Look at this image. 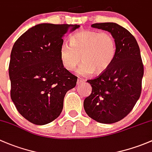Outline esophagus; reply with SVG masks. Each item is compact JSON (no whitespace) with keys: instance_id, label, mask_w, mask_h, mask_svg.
Returning <instances> with one entry per match:
<instances>
[{"instance_id":"obj_1","label":"esophagus","mask_w":152,"mask_h":152,"mask_svg":"<svg viewBox=\"0 0 152 152\" xmlns=\"http://www.w3.org/2000/svg\"><path fill=\"white\" fill-rule=\"evenodd\" d=\"M84 83H85V80H82V79H80V78H79V79L77 80V85L80 86L81 84Z\"/></svg>"}]
</instances>
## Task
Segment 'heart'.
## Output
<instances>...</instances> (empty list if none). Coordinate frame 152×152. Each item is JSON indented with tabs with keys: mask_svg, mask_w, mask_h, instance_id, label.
<instances>
[{
	"mask_svg": "<svg viewBox=\"0 0 152 152\" xmlns=\"http://www.w3.org/2000/svg\"><path fill=\"white\" fill-rule=\"evenodd\" d=\"M116 53L114 38L107 32L81 30L70 38V45L63 42L60 47V59L68 71H74L82 60L77 72L88 75H100L113 61Z\"/></svg>",
	"mask_w": 152,
	"mask_h": 152,
	"instance_id": "heart-1",
	"label": "heart"
}]
</instances>
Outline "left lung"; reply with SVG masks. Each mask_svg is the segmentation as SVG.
<instances>
[{
	"mask_svg": "<svg viewBox=\"0 0 152 152\" xmlns=\"http://www.w3.org/2000/svg\"><path fill=\"white\" fill-rule=\"evenodd\" d=\"M91 27L110 33L116 53L105 72L87 81L92 91L84 100V109L97 122L113 124L131 112L141 94L143 64L140 48L132 34L116 23H95Z\"/></svg>",
	"mask_w": 152,
	"mask_h": 152,
	"instance_id": "8db88e82",
	"label": "left lung"
}]
</instances>
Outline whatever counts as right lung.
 Instances as JSON below:
<instances>
[{
	"instance_id": "add662e5",
	"label": "right lung",
	"mask_w": 152,
	"mask_h": 152,
	"mask_svg": "<svg viewBox=\"0 0 152 152\" xmlns=\"http://www.w3.org/2000/svg\"><path fill=\"white\" fill-rule=\"evenodd\" d=\"M79 27L39 24L14 44L9 66L11 98L30 122L44 125L57 118L65 94L76 86L77 77L64 67L59 52L64 36Z\"/></svg>"
}]
</instances>
